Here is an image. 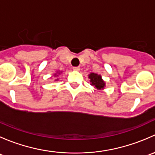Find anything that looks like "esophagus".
I'll list each match as a JSON object with an SVG mask.
<instances>
[{
  "label": "esophagus",
  "mask_w": 155,
  "mask_h": 155,
  "mask_svg": "<svg viewBox=\"0 0 155 155\" xmlns=\"http://www.w3.org/2000/svg\"><path fill=\"white\" fill-rule=\"evenodd\" d=\"M73 70H80V67H74V68H73Z\"/></svg>",
  "instance_id": "esophagus-1"
}]
</instances>
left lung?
Listing matches in <instances>:
<instances>
[{
	"instance_id": "obj_1",
	"label": "left lung",
	"mask_w": 155,
	"mask_h": 155,
	"mask_svg": "<svg viewBox=\"0 0 155 155\" xmlns=\"http://www.w3.org/2000/svg\"><path fill=\"white\" fill-rule=\"evenodd\" d=\"M89 79H91L90 82L91 85L92 86L97 89H103L104 88V86H105V82L103 81L102 78H101V76L100 75L96 74V73H91L89 75Z\"/></svg>"
}]
</instances>
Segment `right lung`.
<instances>
[{
	"label": "right lung",
	"mask_w": 155,
	"mask_h": 155,
	"mask_svg": "<svg viewBox=\"0 0 155 155\" xmlns=\"http://www.w3.org/2000/svg\"><path fill=\"white\" fill-rule=\"evenodd\" d=\"M57 76V75H56V74H54V76Z\"/></svg>",
	"instance_id": "right-lung-1"
}]
</instances>
